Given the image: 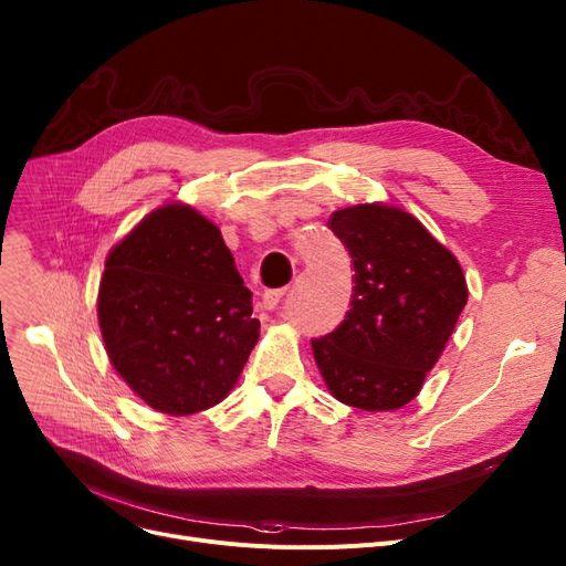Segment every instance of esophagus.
Segmentation results:
<instances>
[{"mask_svg":"<svg viewBox=\"0 0 566 566\" xmlns=\"http://www.w3.org/2000/svg\"><path fill=\"white\" fill-rule=\"evenodd\" d=\"M282 295H284V289H271V291H265L263 298H261V307L268 310V312H273V310L280 305Z\"/></svg>","mask_w":566,"mask_h":566,"instance_id":"1","label":"esophagus"}]
</instances>
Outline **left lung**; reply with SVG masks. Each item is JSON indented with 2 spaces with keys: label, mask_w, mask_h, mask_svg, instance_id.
I'll return each mask as SVG.
<instances>
[{
  "label": "left lung",
  "mask_w": 566,
  "mask_h": 566,
  "mask_svg": "<svg viewBox=\"0 0 566 566\" xmlns=\"http://www.w3.org/2000/svg\"><path fill=\"white\" fill-rule=\"evenodd\" d=\"M328 224L355 286L346 318L312 339L314 360L342 403L397 410L420 395L468 303L461 263L397 206H348Z\"/></svg>",
  "instance_id": "obj_1"
}]
</instances>
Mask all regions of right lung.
<instances>
[{"mask_svg":"<svg viewBox=\"0 0 566 566\" xmlns=\"http://www.w3.org/2000/svg\"><path fill=\"white\" fill-rule=\"evenodd\" d=\"M98 321L114 369L167 415L220 403L259 339L252 291L220 229L181 201L156 208L112 248Z\"/></svg>","mask_w":566,"mask_h":566,"instance_id":"obj_1","label":"right lung"}]
</instances>
